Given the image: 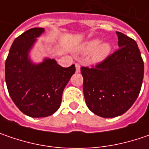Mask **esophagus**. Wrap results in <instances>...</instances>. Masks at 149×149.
I'll use <instances>...</instances> for the list:
<instances>
[{
  "mask_svg": "<svg viewBox=\"0 0 149 149\" xmlns=\"http://www.w3.org/2000/svg\"><path fill=\"white\" fill-rule=\"evenodd\" d=\"M75 66H76V72H80V71H81V66H80V64L79 63H76Z\"/></svg>",
  "mask_w": 149,
  "mask_h": 149,
  "instance_id": "obj_1",
  "label": "esophagus"
}]
</instances>
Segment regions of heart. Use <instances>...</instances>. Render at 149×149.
<instances>
[{"label": "heart", "mask_w": 149, "mask_h": 149, "mask_svg": "<svg viewBox=\"0 0 149 149\" xmlns=\"http://www.w3.org/2000/svg\"><path fill=\"white\" fill-rule=\"evenodd\" d=\"M111 45L107 42H102L99 38L92 39L83 43L80 47L82 54L93 53V60L96 62H101L105 60L111 52Z\"/></svg>", "instance_id": "heart-1"}]
</instances>
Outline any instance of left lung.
Wrapping results in <instances>:
<instances>
[{
  "label": "left lung",
  "instance_id": "obj_1",
  "mask_svg": "<svg viewBox=\"0 0 149 149\" xmlns=\"http://www.w3.org/2000/svg\"><path fill=\"white\" fill-rule=\"evenodd\" d=\"M119 49L95 68L81 67L87 107L102 118L120 116L139 96L144 65L136 42L117 31Z\"/></svg>",
  "mask_w": 149,
  "mask_h": 149
}]
</instances>
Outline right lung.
<instances>
[{
    "mask_svg": "<svg viewBox=\"0 0 149 149\" xmlns=\"http://www.w3.org/2000/svg\"><path fill=\"white\" fill-rule=\"evenodd\" d=\"M44 31V28L35 27L16 37L5 64L10 97L24 114L31 118L48 117L58 110L63 90L76 71L74 64L62 68L51 58L32 62L30 52Z\"/></svg>",
    "mask_w": 149,
    "mask_h": 149,
    "instance_id": "add662e5",
    "label": "right lung"
}]
</instances>
